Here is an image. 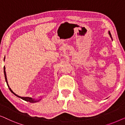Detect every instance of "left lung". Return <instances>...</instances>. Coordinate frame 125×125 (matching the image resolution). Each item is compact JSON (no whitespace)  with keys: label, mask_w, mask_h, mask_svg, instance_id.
Segmentation results:
<instances>
[{"label":"left lung","mask_w":125,"mask_h":125,"mask_svg":"<svg viewBox=\"0 0 125 125\" xmlns=\"http://www.w3.org/2000/svg\"><path fill=\"white\" fill-rule=\"evenodd\" d=\"M108 33H109V35H110V37H111V38H112V36H111V34H110V31H108Z\"/></svg>","instance_id":"8db88e82"}]
</instances>
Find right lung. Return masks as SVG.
I'll return each instance as SVG.
<instances>
[{"label": "right lung", "mask_w": 125, "mask_h": 125, "mask_svg": "<svg viewBox=\"0 0 125 125\" xmlns=\"http://www.w3.org/2000/svg\"><path fill=\"white\" fill-rule=\"evenodd\" d=\"M4 59H5V58H4ZM4 77H5V79H6V83H7V84L8 88H9L10 91V92H11L13 94H15V95L16 96H17V97H19V98H21V99H22L23 100H25V101H26L30 102V103H37V102L40 101V100H41L42 97L40 98L39 99H38V100H36V99H34V98H31V97H21V96H19L17 95V94H15V93H14V92H13V91L12 90L11 88H10V87L9 85H8V82H7V75H6V67H5V66L4 67Z\"/></svg>", "instance_id": "add662e5"}]
</instances>
